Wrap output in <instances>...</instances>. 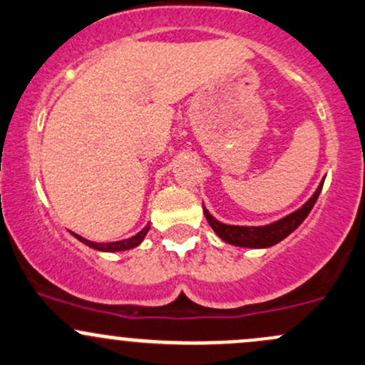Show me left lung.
Returning <instances> with one entry per match:
<instances>
[{
	"label": "left lung",
	"mask_w": 365,
	"mask_h": 365,
	"mask_svg": "<svg viewBox=\"0 0 365 365\" xmlns=\"http://www.w3.org/2000/svg\"><path fill=\"white\" fill-rule=\"evenodd\" d=\"M322 185H324V182L318 185L314 194L301 206V208L295 210V212L290 215H287V217L279 218V220L273 222V224L259 225V227L222 224V222H218L208 210H205V217L206 220H208V224L212 225V229L217 232V236L220 237V240H224L225 243L243 248H267L279 243L282 240H285L290 232H294L295 229L304 222V218L308 217L314 206V202H317L318 195H320Z\"/></svg>",
	"instance_id": "left-lung-1"
}]
</instances>
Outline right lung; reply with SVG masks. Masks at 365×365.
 I'll list each match as a JSON object with an SVG mask.
<instances>
[{
  "mask_svg": "<svg viewBox=\"0 0 365 365\" xmlns=\"http://www.w3.org/2000/svg\"><path fill=\"white\" fill-rule=\"evenodd\" d=\"M148 229H150V224L145 225V227L141 229V231L138 232L136 236L128 237V240H122V241H112V243H94V241H89V240H86V237L78 236V234H75V232H71V234L76 237V240L82 241L83 245L94 248V250H99V252H124V250H131V248H136L138 245L143 241V237L147 236Z\"/></svg>",
  "mask_w": 365,
  "mask_h": 365,
  "instance_id": "right-lung-1",
  "label": "right lung"
}]
</instances>
